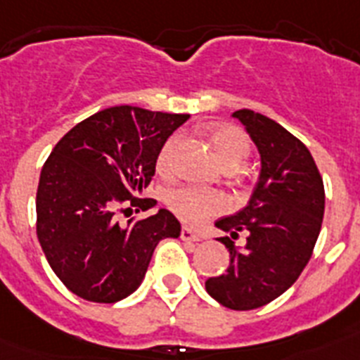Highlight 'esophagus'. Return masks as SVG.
<instances>
[{
  "label": "esophagus",
  "mask_w": 360,
  "mask_h": 360,
  "mask_svg": "<svg viewBox=\"0 0 360 360\" xmlns=\"http://www.w3.org/2000/svg\"><path fill=\"white\" fill-rule=\"evenodd\" d=\"M180 238H182L184 241H200L198 234H195V232L187 227L182 229V232H180Z\"/></svg>",
  "instance_id": "obj_1"
}]
</instances>
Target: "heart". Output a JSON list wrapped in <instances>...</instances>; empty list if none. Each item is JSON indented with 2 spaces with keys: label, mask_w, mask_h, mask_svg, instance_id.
<instances>
[{
  "label": "heart",
  "mask_w": 360,
  "mask_h": 360,
  "mask_svg": "<svg viewBox=\"0 0 360 360\" xmlns=\"http://www.w3.org/2000/svg\"><path fill=\"white\" fill-rule=\"evenodd\" d=\"M209 141L218 155L219 162L227 171H236L250 153V141L243 129L229 124H219L209 129ZM180 144V135L174 133L162 144L157 157V169L167 174L173 167V158ZM167 205L178 218L189 225L202 224L209 216L218 214L227 207V202L219 193L198 189V187H180L167 195Z\"/></svg>",
  "instance_id": "heart-1"
}]
</instances>
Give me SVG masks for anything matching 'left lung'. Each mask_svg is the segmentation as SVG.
<instances>
[{"instance_id":"1","label":"left lung","mask_w":360,"mask_h":360,"mask_svg":"<svg viewBox=\"0 0 360 360\" xmlns=\"http://www.w3.org/2000/svg\"><path fill=\"white\" fill-rule=\"evenodd\" d=\"M245 126L262 157V171L247 207L216 221L236 239L218 238L231 252L227 272L205 281V290L231 310L269 304L297 281L310 262L324 214V186L303 142L276 120L252 110L232 113Z\"/></svg>"}]
</instances>
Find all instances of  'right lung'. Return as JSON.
<instances>
[{"instance_id":"obj_1","label":"right lung","mask_w":360,"mask_h":360,"mask_svg":"<svg viewBox=\"0 0 360 360\" xmlns=\"http://www.w3.org/2000/svg\"><path fill=\"white\" fill-rule=\"evenodd\" d=\"M189 115L113 106L73 126L41 169L37 240L70 292L94 303H117L141 287L155 247L180 236L167 209L120 225L117 211H148L139 198L158 151ZM126 207V210H122Z\"/></svg>"}]
</instances>
